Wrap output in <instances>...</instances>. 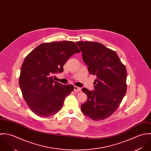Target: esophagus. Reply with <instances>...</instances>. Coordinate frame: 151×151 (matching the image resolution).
I'll use <instances>...</instances> for the list:
<instances>
[{
    "mask_svg": "<svg viewBox=\"0 0 151 151\" xmlns=\"http://www.w3.org/2000/svg\"><path fill=\"white\" fill-rule=\"evenodd\" d=\"M74 90L75 92H79V91H81V88L78 87V86H74Z\"/></svg>",
    "mask_w": 151,
    "mask_h": 151,
    "instance_id": "esophagus-1",
    "label": "esophagus"
}]
</instances>
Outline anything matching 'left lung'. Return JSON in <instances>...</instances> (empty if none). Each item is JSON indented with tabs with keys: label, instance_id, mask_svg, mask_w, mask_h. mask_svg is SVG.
Instances as JSON below:
<instances>
[{
	"label": "left lung",
	"instance_id": "obj_1",
	"mask_svg": "<svg viewBox=\"0 0 151 151\" xmlns=\"http://www.w3.org/2000/svg\"><path fill=\"white\" fill-rule=\"evenodd\" d=\"M91 74L96 76L94 90L83 88L87 100L82 112L98 121L111 115L119 106L127 91V70L117 54L102 43L77 42Z\"/></svg>",
	"mask_w": 151,
	"mask_h": 151
}]
</instances>
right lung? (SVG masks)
Returning <instances> with one entry per match:
<instances>
[{
  "label": "right lung",
  "mask_w": 151,
  "mask_h": 151,
  "mask_svg": "<svg viewBox=\"0 0 151 151\" xmlns=\"http://www.w3.org/2000/svg\"><path fill=\"white\" fill-rule=\"evenodd\" d=\"M79 52L72 41L53 42L40 45L25 58L19 86L27 104L35 114L47 117L60 110L74 86L55 81L53 76L63 72L67 60Z\"/></svg>",
  "instance_id": "obj_1"
}]
</instances>
